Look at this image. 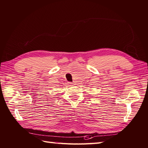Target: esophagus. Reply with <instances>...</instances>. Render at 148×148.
<instances>
[{"mask_svg":"<svg viewBox=\"0 0 148 148\" xmlns=\"http://www.w3.org/2000/svg\"><path fill=\"white\" fill-rule=\"evenodd\" d=\"M69 84H73V82H69Z\"/></svg>","mask_w":148,"mask_h":148,"instance_id":"esophagus-1","label":"esophagus"}]
</instances>
